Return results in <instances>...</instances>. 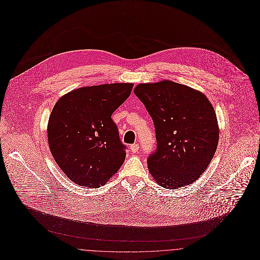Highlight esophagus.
I'll use <instances>...</instances> for the list:
<instances>
[{
	"label": "esophagus",
	"mask_w": 260,
	"mask_h": 260,
	"mask_svg": "<svg viewBox=\"0 0 260 260\" xmlns=\"http://www.w3.org/2000/svg\"><path fill=\"white\" fill-rule=\"evenodd\" d=\"M138 149H139V145H138V144H132V145L130 146V150H131L133 153H136V152L138 151Z\"/></svg>",
	"instance_id": "obj_1"
}]
</instances>
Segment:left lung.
Returning <instances> with one entry per match:
<instances>
[{"label": "left lung", "instance_id": "left-lung-1", "mask_svg": "<svg viewBox=\"0 0 260 260\" xmlns=\"http://www.w3.org/2000/svg\"><path fill=\"white\" fill-rule=\"evenodd\" d=\"M134 93L155 127L157 146L147 164L156 182L167 189L195 182L207 169L219 140L209 100L199 91L168 80L139 84Z\"/></svg>", "mask_w": 260, "mask_h": 260}]
</instances>
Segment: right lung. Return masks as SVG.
Masks as SVG:
<instances>
[{
  "label": "right lung",
  "mask_w": 260,
  "mask_h": 260,
  "mask_svg": "<svg viewBox=\"0 0 260 260\" xmlns=\"http://www.w3.org/2000/svg\"><path fill=\"white\" fill-rule=\"evenodd\" d=\"M133 84L83 87L54 106L48 122V142L58 166L74 183L104 185L122 166L126 146L111 116L130 96Z\"/></svg>",
  "instance_id": "right-lung-1"
}]
</instances>
